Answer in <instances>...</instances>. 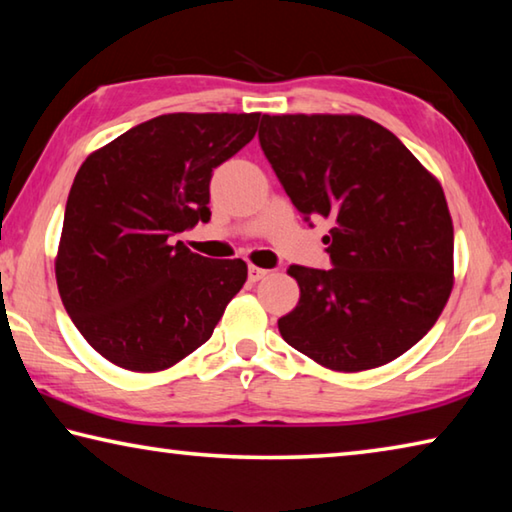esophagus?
I'll use <instances>...</instances> for the list:
<instances>
[{"mask_svg": "<svg viewBox=\"0 0 512 512\" xmlns=\"http://www.w3.org/2000/svg\"><path fill=\"white\" fill-rule=\"evenodd\" d=\"M266 275H268L266 268H259V266H250V268H248V280H250V282H259V280H264Z\"/></svg>", "mask_w": 512, "mask_h": 512, "instance_id": "obj_1", "label": "esophagus"}]
</instances>
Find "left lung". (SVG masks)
Returning a JSON list of instances; mask_svg holds the SVG:
<instances>
[{
    "label": "left lung",
    "mask_w": 512,
    "mask_h": 512,
    "mask_svg": "<svg viewBox=\"0 0 512 512\" xmlns=\"http://www.w3.org/2000/svg\"><path fill=\"white\" fill-rule=\"evenodd\" d=\"M259 144L296 210L332 221L334 268L289 266L300 300L282 339L323 368L370 370L413 348L454 287V225L438 178L361 115H264Z\"/></svg>",
    "instance_id": "8db88e82"
}]
</instances>
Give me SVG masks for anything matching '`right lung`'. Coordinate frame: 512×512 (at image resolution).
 I'll use <instances>...</instances> for the list:
<instances>
[{"label":"right lung","instance_id":"obj_1","mask_svg":"<svg viewBox=\"0 0 512 512\" xmlns=\"http://www.w3.org/2000/svg\"><path fill=\"white\" fill-rule=\"evenodd\" d=\"M259 112H171L90 153L69 189L56 282L103 359L133 372L176 366L210 339L248 277L171 237L210 221L212 171L253 140Z\"/></svg>","mask_w":512,"mask_h":512}]
</instances>
